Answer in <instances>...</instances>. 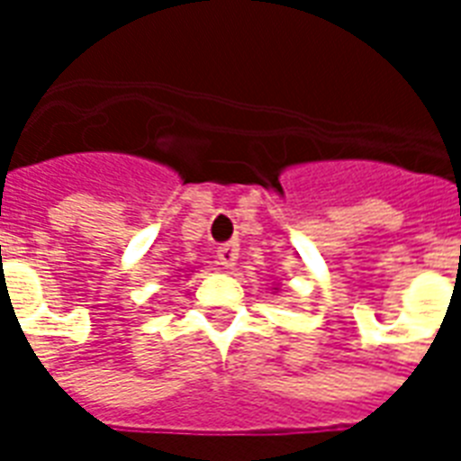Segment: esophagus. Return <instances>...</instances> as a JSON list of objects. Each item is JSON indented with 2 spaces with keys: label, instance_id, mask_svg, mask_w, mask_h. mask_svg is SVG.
<instances>
[{
  "label": "esophagus",
  "instance_id": "34e87169",
  "mask_svg": "<svg viewBox=\"0 0 461 461\" xmlns=\"http://www.w3.org/2000/svg\"><path fill=\"white\" fill-rule=\"evenodd\" d=\"M237 258H239V244L237 241H230V244H222L217 249V260L222 263L224 267H234L237 266Z\"/></svg>",
  "mask_w": 461,
  "mask_h": 461
}]
</instances>
